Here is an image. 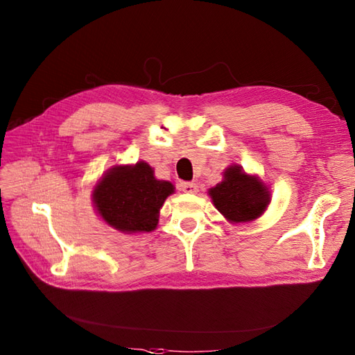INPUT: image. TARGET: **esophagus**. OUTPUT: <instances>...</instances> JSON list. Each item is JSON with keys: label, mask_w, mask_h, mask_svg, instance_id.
Instances as JSON below:
<instances>
[{"label": "esophagus", "mask_w": 355, "mask_h": 355, "mask_svg": "<svg viewBox=\"0 0 355 355\" xmlns=\"http://www.w3.org/2000/svg\"><path fill=\"white\" fill-rule=\"evenodd\" d=\"M179 187H180V191H184L185 194H197L198 192V187L197 184H194V182H182Z\"/></svg>", "instance_id": "esophagus-1"}]
</instances>
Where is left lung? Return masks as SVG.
Returning <instances> with one entry per match:
<instances>
[{
  "label": "left lung",
  "instance_id": "8db88e82",
  "mask_svg": "<svg viewBox=\"0 0 355 355\" xmlns=\"http://www.w3.org/2000/svg\"><path fill=\"white\" fill-rule=\"evenodd\" d=\"M223 179L207 192L213 206L230 223H249L261 218L271 202V191L257 175H250L240 166L231 164Z\"/></svg>",
  "mask_w": 355,
  "mask_h": 355
}]
</instances>
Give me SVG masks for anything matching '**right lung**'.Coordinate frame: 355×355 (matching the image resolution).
<instances>
[{
  "instance_id": "right-lung-1",
  "label": "right lung",
  "mask_w": 355,
  "mask_h": 355,
  "mask_svg": "<svg viewBox=\"0 0 355 355\" xmlns=\"http://www.w3.org/2000/svg\"><path fill=\"white\" fill-rule=\"evenodd\" d=\"M175 185L154 176L145 161L116 164L96 182L92 201L98 216L123 234L151 232L157 228L159 209Z\"/></svg>"
}]
</instances>
